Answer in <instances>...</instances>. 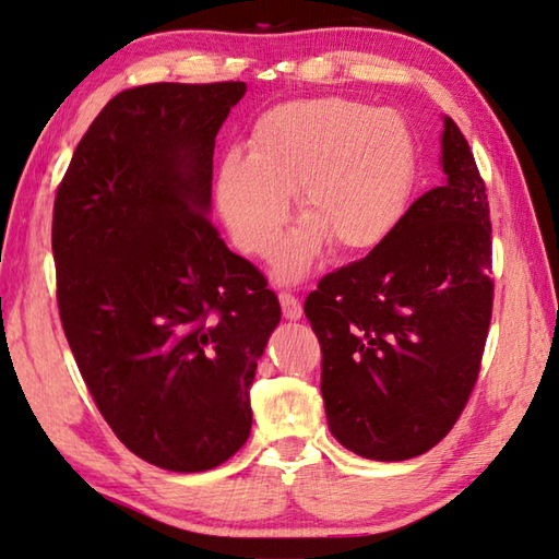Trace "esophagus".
I'll list each match as a JSON object with an SVG mask.
<instances>
[{"label": "esophagus", "instance_id": "1", "mask_svg": "<svg viewBox=\"0 0 559 559\" xmlns=\"http://www.w3.org/2000/svg\"><path fill=\"white\" fill-rule=\"evenodd\" d=\"M280 304H282L284 319H289V321H299L301 319V301L294 297V294L282 292L280 294Z\"/></svg>", "mask_w": 559, "mask_h": 559}]
</instances>
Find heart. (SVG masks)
<instances>
[{
  "label": "heart",
  "instance_id": "b5f03b06",
  "mask_svg": "<svg viewBox=\"0 0 559 559\" xmlns=\"http://www.w3.org/2000/svg\"><path fill=\"white\" fill-rule=\"evenodd\" d=\"M416 153L406 121L345 97L284 102L260 116L248 155L228 153L216 175V209L234 243L265 258L297 194L301 226L275 255V275H309L323 248L365 252L406 212Z\"/></svg>",
  "mask_w": 559,
  "mask_h": 559
}]
</instances>
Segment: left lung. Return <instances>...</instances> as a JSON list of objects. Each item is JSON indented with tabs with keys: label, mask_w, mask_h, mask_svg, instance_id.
<instances>
[{
	"label": "left lung",
	"mask_w": 559,
	"mask_h": 559,
	"mask_svg": "<svg viewBox=\"0 0 559 559\" xmlns=\"http://www.w3.org/2000/svg\"><path fill=\"white\" fill-rule=\"evenodd\" d=\"M443 187L418 197L370 255L325 275L304 304L321 343L333 438L355 455H424L477 382L493 282L487 187L443 116Z\"/></svg>",
	"instance_id": "8db88e82"
}]
</instances>
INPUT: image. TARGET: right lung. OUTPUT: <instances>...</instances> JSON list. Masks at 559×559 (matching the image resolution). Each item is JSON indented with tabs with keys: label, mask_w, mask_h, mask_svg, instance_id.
I'll use <instances>...</instances> for the list:
<instances>
[{
	"label": "right lung",
	"mask_w": 559,
	"mask_h": 559,
	"mask_svg": "<svg viewBox=\"0 0 559 559\" xmlns=\"http://www.w3.org/2000/svg\"><path fill=\"white\" fill-rule=\"evenodd\" d=\"M246 82L126 90L82 135L52 206L58 309L94 404L133 455L218 467L252 426L248 389L280 301L218 238L214 145Z\"/></svg>",
	"instance_id": "add662e5"
}]
</instances>
